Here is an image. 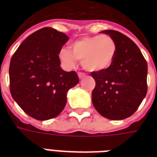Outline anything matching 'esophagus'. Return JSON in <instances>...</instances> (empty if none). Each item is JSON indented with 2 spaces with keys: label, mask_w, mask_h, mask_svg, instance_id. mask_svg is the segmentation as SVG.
Wrapping results in <instances>:
<instances>
[{
  "label": "esophagus",
  "mask_w": 157,
  "mask_h": 157,
  "mask_svg": "<svg viewBox=\"0 0 157 157\" xmlns=\"http://www.w3.org/2000/svg\"><path fill=\"white\" fill-rule=\"evenodd\" d=\"M85 76H86V74H85V73H82V72H79V73H78V77H79V79L84 78Z\"/></svg>",
  "instance_id": "obj_1"
}]
</instances>
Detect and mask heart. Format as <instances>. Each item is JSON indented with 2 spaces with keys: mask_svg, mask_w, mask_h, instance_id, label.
<instances>
[{
  "mask_svg": "<svg viewBox=\"0 0 157 157\" xmlns=\"http://www.w3.org/2000/svg\"><path fill=\"white\" fill-rule=\"evenodd\" d=\"M71 49L62 48L59 58L62 65L67 69L75 67L76 60L90 72L105 71L113 65L117 53V45L109 35L85 37L75 41Z\"/></svg>",
  "mask_w": 157,
  "mask_h": 157,
  "instance_id": "obj_1",
  "label": "heart"
}]
</instances>
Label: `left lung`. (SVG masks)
Returning <instances> with one entry per match:
<instances>
[{
	"instance_id": "left-lung-1",
	"label": "left lung",
	"mask_w": 157,
	"mask_h": 157,
	"mask_svg": "<svg viewBox=\"0 0 157 157\" xmlns=\"http://www.w3.org/2000/svg\"><path fill=\"white\" fill-rule=\"evenodd\" d=\"M117 45L113 65L108 70L92 72L96 82L92 104L103 117L121 120L137 110L147 92V63L131 39L115 30H104Z\"/></svg>"
}]
</instances>
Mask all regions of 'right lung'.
I'll use <instances>...</instances> for the list:
<instances>
[{"label":"right lung","instance_id":"right-lung-1","mask_svg":"<svg viewBox=\"0 0 157 157\" xmlns=\"http://www.w3.org/2000/svg\"><path fill=\"white\" fill-rule=\"evenodd\" d=\"M68 40L64 33L43 28L22 42L11 59L12 97L35 119L58 116L66 104L68 91L78 84L75 71H65L60 67L59 52Z\"/></svg>","mask_w":157,"mask_h":157}]
</instances>
